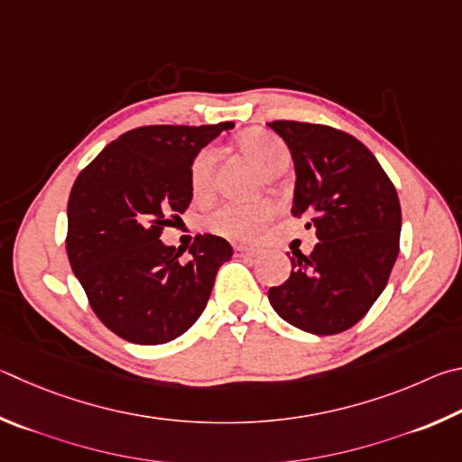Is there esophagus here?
I'll use <instances>...</instances> for the list:
<instances>
[{
  "label": "esophagus",
  "mask_w": 462,
  "mask_h": 462,
  "mask_svg": "<svg viewBox=\"0 0 462 462\" xmlns=\"http://www.w3.org/2000/svg\"><path fill=\"white\" fill-rule=\"evenodd\" d=\"M236 252H237L239 255H247V257H254V255L257 254V249H254V247H247V245H241V244H237V245H236Z\"/></svg>",
  "instance_id": "34e87169"
}]
</instances>
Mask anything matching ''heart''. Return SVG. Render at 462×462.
Here are the masks:
<instances>
[{"mask_svg": "<svg viewBox=\"0 0 462 462\" xmlns=\"http://www.w3.org/2000/svg\"><path fill=\"white\" fill-rule=\"evenodd\" d=\"M241 150L260 166L265 174H273L290 164V152L286 143L268 132H249L241 137ZM217 153L213 145L200 148L190 162L189 182L190 190L197 199H205L213 189V172H215ZM273 215V205L268 200L262 202H225L217 207L207 217V226L217 236L229 239H249L254 237L260 225L268 221Z\"/></svg>", "mask_w": 462, "mask_h": 462, "instance_id": "1", "label": "heart"}]
</instances>
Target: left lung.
Listing matches in <instances>:
<instances>
[{
	"label": "left lung",
	"mask_w": 462,
	"mask_h": 462,
	"mask_svg": "<svg viewBox=\"0 0 462 462\" xmlns=\"http://www.w3.org/2000/svg\"><path fill=\"white\" fill-rule=\"evenodd\" d=\"M296 168L292 215L320 239L294 252L292 273L268 298L282 319L312 335H337L365 317L400 252L395 186L357 137L322 124L272 121Z\"/></svg>",
	"instance_id": "1"
}]
</instances>
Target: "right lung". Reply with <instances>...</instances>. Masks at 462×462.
<instances>
[{"label": "right lung", "instance_id": "right-lung-1", "mask_svg": "<svg viewBox=\"0 0 462 462\" xmlns=\"http://www.w3.org/2000/svg\"><path fill=\"white\" fill-rule=\"evenodd\" d=\"M231 127H135L105 145L72 184L70 268L97 319L129 343L162 345L184 335L233 255L229 241L210 233L194 237L189 260L160 241L192 200L194 153Z\"/></svg>", "mask_w": 462, "mask_h": 462}]
</instances>
